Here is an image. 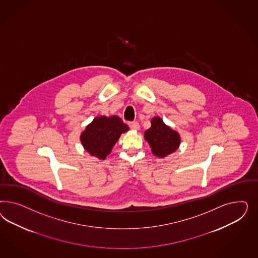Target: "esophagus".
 Segmentation results:
<instances>
[{
	"label": "esophagus",
	"instance_id": "34e87169",
	"mask_svg": "<svg viewBox=\"0 0 258 258\" xmlns=\"http://www.w3.org/2000/svg\"><path fill=\"white\" fill-rule=\"evenodd\" d=\"M128 125L133 128V131H139L140 130V125H139L138 122H135V121L131 122Z\"/></svg>",
	"mask_w": 258,
	"mask_h": 258
}]
</instances>
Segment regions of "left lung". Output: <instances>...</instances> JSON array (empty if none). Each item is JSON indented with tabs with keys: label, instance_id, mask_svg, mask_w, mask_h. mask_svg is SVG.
Segmentation results:
<instances>
[{
	"label": "left lung",
	"instance_id": "obj_1",
	"mask_svg": "<svg viewBox=\"0 0 258 258\" xmlns=\"http://www.w3.org/2000/svg\"><path fill=\"white\" fill-rule=\"evenodd\" d=\"M150 122L151 126L145 132L144 137L155 156L164 158L179 149L181 140L178 132L165 125L163 119L159 116L152 118Z\"/></svg>",
	"mask_w": 258,
	"mask_h": 258
}]
</instances>
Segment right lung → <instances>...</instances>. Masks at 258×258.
Segmentation results:
<instances>
[{"label":"right lung","instance_id":"right-lung-1","mask_svg":"<svg viewBox=\"0 0 258 258\" xmlns=\"http://www.w3.org/2000/svg\"><path fill=\"white\" fill-rule=\"evenodd\" d=\"M130 131L128 125L117 115L98 116L80 134V141L90 155L105 160L122 133Z\"/></svg>","mask_w":258,"mask_h":258}]
</instances>
